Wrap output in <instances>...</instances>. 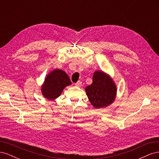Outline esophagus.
<instances>
[{
	"instance_id": "obj_1",
	"label": "esophagus",
	"mask_w": 159,
	"mask_h": 159,
	"mask_svg": "<svg viewBox=\"0 0 159 159\" xmlns=\"http://www.w3.org/2000/svg\"><path fill=\"white\" fill-rule=\"evenodd\" d=\"M81 81H78V82H76L75 84V85L78 86V87H80V86H81Z\"/></svg>"
}]
</instances>
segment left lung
Wrapping results in <instances>:
<instances>
[{
    "instance_id": "obj_1",
    "label": "left lung",
    "mask_w": 159,
    "mask_h": 159,
    "mask_svg": "<svg viewBox=\"0 0 159 159\" xmlns=\"http://www.w3.org/2000/svg\"><path fill=\"white\" fill-rule=\"evenodd\" d=\"M86 94L95 108L107 107L115 98L117 88L113 81L102 71L93 74V83L85 88Z\"/></svg>"
}]
</instances>
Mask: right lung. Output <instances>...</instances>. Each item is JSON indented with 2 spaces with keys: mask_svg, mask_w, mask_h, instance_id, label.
Wrapping results in <instances>:
<instances>
[{
  "mask_svg": "<svg viewBox=\"0 0 159 159\" xmlns=\"http://www.w3.org/2000/svg\"><path fill=\"white\" fill-rule=\"evenodd\" d=\"M71 84L70 78L65 71L56 69L46 76L42 87V93L49 100L58 98L66 86Z\"/></svg>",
  "mask_w": 159,
  "mask_h": 159,
  "instance_id": "right-lung-1",
  "label": "right lung"
}]
</instances>
